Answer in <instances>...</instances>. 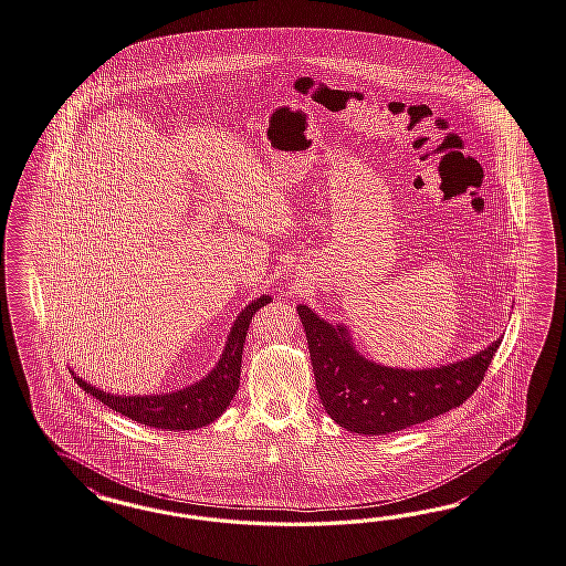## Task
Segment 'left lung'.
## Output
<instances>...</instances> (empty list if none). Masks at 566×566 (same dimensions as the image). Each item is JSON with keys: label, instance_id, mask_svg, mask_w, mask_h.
I'll list each match as a JSON object with an SVG mask.
<instances>
[{"label": "left lung", "instance_id": "8db88e82", "mask_svg": "<svg viewBox=\"0 0 566 566\" xmlns=\"http://www.w3.org/2000/svg\"><path fill=\"white\" fill-rule=\"evenodd\" d=\"M318 397L337 426L382 436L460 407L483 382L501 339L476 356L428 370H399L361 358L342 325L333 327L301 304Z\"/></svg>", "mask_w": 566, "mask_h": 566}]
</instances>
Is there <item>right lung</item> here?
I'll return each instance as SVG.
<instances>
[{
    "instance_id": "obj_1",
    "label": "right lung",
    "mask_w": 566,
    "mask_h": 566,
    "mask_svg": "<svg viewBox=\"0 0 566 566\" xmlns=\"http://www.w3.org/2000/svg\"><path fill=\"white\" fill-rule=\"evenodd\" d=\"M272 301L270 296H260L258 301L248 304L243 313L234 318L233 329L229 333V342L224 345L222 358L217 368L208 374L205 380L188 386L171 395H149V397H116L96 386L83 382L80 376H73L75 382L85 392L102 400L112 411L125 415L128 419L149 426V428L169 429V431H186V429L202 428L212 423L222 411L229 407L239 388L241 376V358L243 345L248 337L251 317L262 308L263 304Z\"/></svg>"
}]
</instances>
